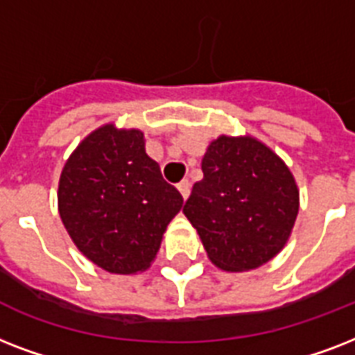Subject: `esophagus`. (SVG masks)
Segmentation results:
<instances>
[{
  "mask_svg": "<svg viewBox=\"0 0 355 355\" xmlns=\"http://www.w3.org/2000/svg\"><path fill=\"white\" fill-rule=\"evenodd\" d=\"M178 189H180L181 196H183L187 200V198H189V194H191V181L183 180L180 183V185H178Z\"/></svg>",
  "mask_w": 355,
  "mask_h": 355,
  "instance_id": "34e87169",
  "label": "esophagus"
}]
</instances>
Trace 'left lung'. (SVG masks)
<instances>
[{"mask_svg":"<svg viewBox=\"0 0 355 355\" xmlns=\"http://www.w3.org/2000/svg\"><path fill=\"white\" fill-rule=\"evenodd\" d=\"M202 170L183 213L213 265L244 272L276 257L300 207L289 166L254 137L220 135L209 144Z\"/></svg>","mask_w":355,"mask_h":355,"instance_id":"obj_1","label":"left lung"}]
</instances>
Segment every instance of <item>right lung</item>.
<instances>
[{
  "mask_svg": "<svg viewBox=\"0 0 355 355\" xmlns=\"http://www.w3.org/2000/svg\"><path fill=\"white\" fill-rule=\"evenodd\" d=\"M59 215L79 252L112 274L152 265L183 207L146 153L144 133L105 123L81 140L59 180Z\"/></svg>",
  "mask_w": 355,
  "mask_h": 355,
  "instance_id": "add662e5",
  "label": "right lung"
}]
</instances>
